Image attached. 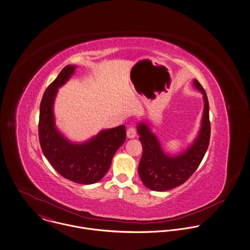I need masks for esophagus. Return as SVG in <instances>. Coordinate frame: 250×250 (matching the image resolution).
<instances>
[{
	"mask_svg": "<svg viewBox=\"0 0 250 250\" xmlns=\"http://www.w3.org/2000/svg\"><path fill=\"white\" fill-rule=\"evenodd\" d=\"M126 135L129 139L134 138L136 136V129L134 126H130L127 131H126Z\"/></svg>",
	"mask_w": 250,
	"mask_h": 250,
	"instance_id": "34e87169",
	"label": "esophagus"
}]
</instances>
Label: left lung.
<instances>
[{"label":"left lung","instance_id":"8db88e82","mask_svg":"<svg viewBox=\"0 0 250 250\" xmlns=\"http://www.w3.org/2000/svg\"><path fill=\"white\" fill-rule=\"evenodd\" d=\"M194 85L203 95L204 109L199 133L182 153L167 155L146 123L142 122L137 125L139 140L143 146L139 175L144 185L152 191L164 192L183 184L198 167L207 151L211 132L209 103L205 90L196 80H194Z\"/></svg>","mask_w":250,"mask_h":250}]
</instances>
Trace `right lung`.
<instances>
[{
	"mask_svg": "<svg viewBox=\"0 0 250 250\" xmlns=\"http://www.w3.org/2000/svg\"><path fill=\"white\" fill-rule=\"evenodd\" d=\"M75 69V65L63 68L43 95L38 124L39 142L45 157L60 175L75 183L94 184L108 171L114 154L125 141L126 132L125 125H119L76 144L57 130L54 115L57 90L66 83Z\"/></svg>",
	"mask_w": 250,
	"mask_h": 250,
	"instance_id": "1",
	"label": "right lung"
}]
</instances>
